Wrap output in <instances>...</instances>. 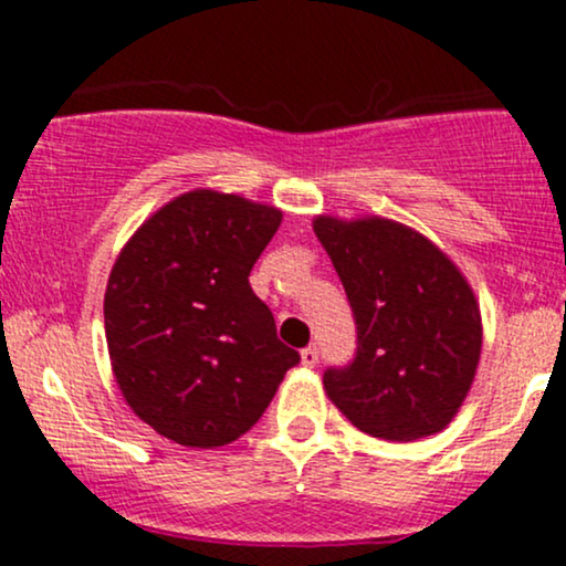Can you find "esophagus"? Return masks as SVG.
Listing matches in <instances>:
<instances>
[{
    "instance_id": "esophagus-1",
    "label": "esophagus",
    "mask_w": 566,
    "mask_h": 566,
    "mask_svg": "<svg viewBox=\"0 0 566 566\" xmlns=\"http://www.w3.org/2000/svg\"><path fill=\"white\" fill-rule=\"evenodd\" d=\"M301 361L303 367H316V361H319V350H316V346H308L301 350Z\"/></svg>"
}]
</instances>
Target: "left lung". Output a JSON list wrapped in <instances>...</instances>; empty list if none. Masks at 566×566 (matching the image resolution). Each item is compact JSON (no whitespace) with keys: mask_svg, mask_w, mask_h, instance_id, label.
<instances>
[{"mask_svg":"<svg viewBox=\"0 0 566 566\" xmlns=\"http://www.w3.org/2000/svg\"><path fill=\"white\" fill-rule=\"evenodd\" d=\"M356 319V354L324 373L329 401L386 441L439 433L463 407L482 354L471 284L423 233L388 218H314Z\"/></svg>","mask_w":566,"mask_h":566,"instance_id":"8db88e82","label":"left lung"}]
</instances>
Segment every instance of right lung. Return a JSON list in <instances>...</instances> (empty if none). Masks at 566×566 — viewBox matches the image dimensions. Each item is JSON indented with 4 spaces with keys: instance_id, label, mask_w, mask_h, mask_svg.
I'll return each mask as SVG.
<instances>
[{
    "instance_id": "right-lung-1",
    "label": "right lung",
    "mask_w": 566,
    "mask_h": 566,
    "mask_svg": "<svg viewBox=\"0 0 566 566\" xmlns=\"http://www.w3.org/2000/svg\"><path fill=\"white\" fill-rule=\"evenodd\" d=\"M279 223L276 207L197 188L159 207L116 258L103 301L114 378L175 444H231L301 361L250 287Z\"/></svg>"
}]
</instances>
